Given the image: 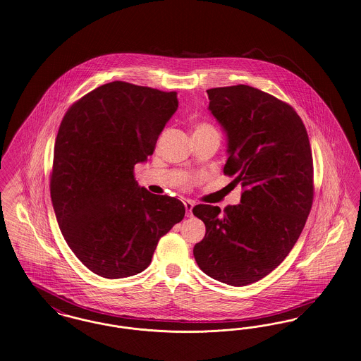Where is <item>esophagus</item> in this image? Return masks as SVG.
<instances>
[{
    "instance_id": "obj_1",
    "label": "esophagus",
    "mask_w": 361,
    "mask_h": 361,
    "mask_svg": "<svg viewBox=\"0 0 361 361\" xmlns=\"http://www.w3.org/2000/svg\"><path fill=\"white\" fill-rule=\"evenodd\" d=\"M183 204H185V209H186V216H188V217L192 216V208H194V202H192V201H190V200H186Z\"/></svg>"
}]
</instances>
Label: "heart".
Returning a JSON list of instances; mask_svg holds the SVG:
<instances>
[{
  "instance_id": "1",
  "label": "heart",
  "mask_w": 361,
  "mask_h": 361,
  "mask_svg": "<svg viewBox=\"0 0 361 361\" xmlns=\"http://www.w3.org/2000/svg\"><path fill=\"white\" fill-rule=\"evenodd\" d=\"M200 130H214L209 123H201V125H198L197 126V129H195V132H200Z\"/></svg>"
}]
</instances>
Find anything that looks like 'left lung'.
Returning a JSON list of instances; mask_svg holds the SVG:
<instances>
[{"label": "left lung", "instance_id": "1", "mask_svg": "<svg viewBox=\"0 0 361 361\" xmlns=\"http://www.w3.org/2000/svg\"><path fill=\"white\" fill-rule=\"evenodd\" d=\"M209 110L224 128V173L242 183L240 204H200L207 227L194 258L209 277L245 286L280 265L298 242L314 200L308 134L292 106L250 85L207 91Z\"/></svg>", "mask_w": 361, "mask_h": 361}]
</instances>
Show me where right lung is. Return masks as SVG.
<instances>
[{
  "instance_id": "obj_1",
  "label": "right lung",
  "mask_w": 361,
  "mask_h": 361,
  "mask_svg": "<svg viewBox=\"0 0 361 361\" xmlns=\"http://www.w3.org/2000/svg\"><path fill=\"white\" fill-rule=\"evenodd\" d=\"M176 109V92L113 81L78 99L59 125L53 208L68 246L100 277L141 273L159 239L185 217L179 200L134 178Z\"/></svg>"
}]
</instances>
